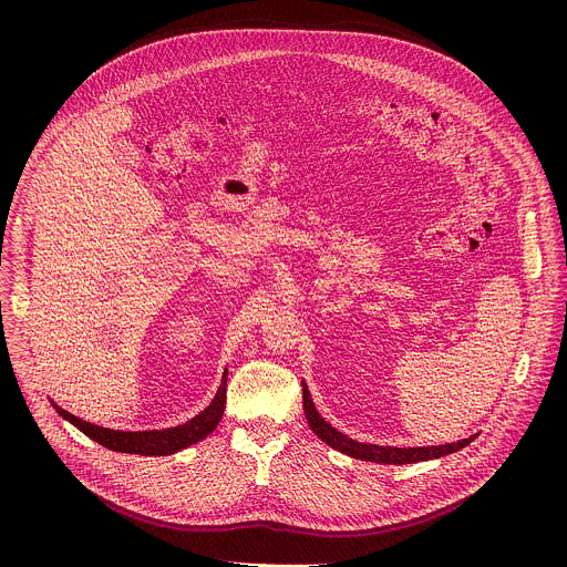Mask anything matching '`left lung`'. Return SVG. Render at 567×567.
Returning <instances> with one entry per match:
<instances>
[{"instance_id": "8db88e82", "label": "left lung", "mask_w": 567, "mask_h": 567, "mask_svg": "<svg viewBox=\"0 0 567 567\" xmlns=\"http://www.w3.org/2000/svg\"><path fill=\"white\" fill-rule=\"evenodd\" d=\"M303 414L310 425V430L317 433L324 444L331 449L349 455V457L361 458V461H374V463H391V465H404V463H416V461H430V458L444 457L451 453H457L463 446H467L476 435L463 437L453 444H442V446H416V449H395V446H378V444H361L347 437L344 433L333 430L323 416L315 410V404L310 400L308 386L303 382Z\"/></svg>"}]
</instances>
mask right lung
I'll return each instance as SVG.
<instances>
[{
	"mask_svg": "<svg viewBox=\"0 0 567 567\" xmlns=\"http://www.w3.org/2000/svg\"><path fill=\"white\" fill-rule=\"evenodd\" d=\"M225 398H227V370L220 380V386L216 391L213 404L208 405L204 412L193 416L189 423L172 427V430H153V432H116V430H106L93 423H86L79 416L70 414L68 410L56 408V412L70 421L74 427H79L84 435L95 440L97 444L106 446L110 451L116 453H134V455H172L176 451H183L190 444L204 440L210 432H215L223 410H225Z\"/></svg>",
	"mask_w": 567,
	"mask_h": 567,
	"instance_id": "add662e5",
	"label": "right lung"
}]
</instances>
